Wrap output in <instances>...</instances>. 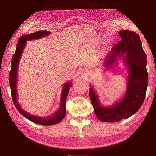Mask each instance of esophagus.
<instances>
[{"mask_svg": "<svg viewBox=\"0 0 156 156\" xmlns=\"http://www.w3.org/2000/svg\"><path fill=\"white\" fill-rule=\"evenodd\" d=\"M83 75H86V73H85V71H83Z\"/></svg>", "mask_w": 156, "mask_h": 156, "instance_id": "esophagus-1", "label": "esophagus"}]
</instances>
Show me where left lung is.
I'll list each match as a JSON object with an SVG mask.
<instances>
[{
	"label": "left lung",
	"mask_w": 156,
	"mask_h": 156,
	"mask_svg": "<svg viewBox=\"0 0 156 156\" xmlns=\"http://www.w3.org/2000/svg\"><path fill=\"white\" fill-rule=\"evenodd\" d=\"M118 34L121 40L113 46L103 65L105 68L110 69L116 65L118 57H122L128 73L124 96L111 105L104 106L92 86L90 85L89 96L94 112L97 118L103 122H118L133 115L141 108L148 85L147 55L140 37L135 32L128 30H121Z\"/></svg>",
	"instance_id": "left-lung-1"
}]
</instances>
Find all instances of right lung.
Here are the masks:
<instances>
[{"instance_id": "1", "label": "right lung", "mask_w": 156, "mask_h": 156, "mask_svg": "<svg viewBox=\"0 0 156 156\" xmlns=\"http://www.w3.org/2000/svg\"><path fill=\"white\" fill-rule=\"evenodd\" d=\"M51 34V31H39L28 35H24L21 36L16 46V49L15 53L14 54L12 61H11V69L9 73V83L11 91V95L12 98V101L16 109L22 114L23 116L30 121L35 122L36 124L42 125L46 126H50L56 125L60 122L65 117L66 113V98L70 89V87L72 85V81H69L66 83L64 84L62 87V90L61 92V101L59 109L55 112L52 115L49 116L48 117H40L35 116L32 114L24 111L18 102V92H17V83H18V71L19 62L21 59L22 53L25 47L27 41L35 40L48 36Z\"/></svg>"}]
</instances>
